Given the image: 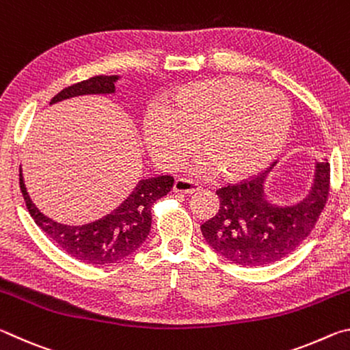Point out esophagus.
Wrapping results in <instances>:
<instances>
[{
  "label": "esophagus",
  "instance_id": "esophagus-1",
  "mask_svg": "<svg viewBox=\"0 0 350 350\" xmlns=\"http://www.w3.org/2000/svg\"><path fill=\"white\" fill-rule=\"evenodd\" d=\"M200 185L198 182L191 179H187V177H179L174 182V191L176 193H183V194H191L194 191H199Z\"/></svg>",
  "mask_w": 350,
  "mask_h": 350
}]
</instances>
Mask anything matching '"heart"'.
<instances>
[{"label": "heart", "mask_w": 350, "mask_h": 350, "mask_svg": "<svg viewBox=\"0 0 350 350\" xmlns=\"http://www.w3.org/2000/svg\"><path fill=\"white\" fill-rule=\"evenodd\" d=\"M292 109L282 94L256 81L225 77L189 83L173 96L170 108L150 105L145 139L152 156L179 168L196 151L206 152L198 171L222 170L230 179L259 173L280 154L290 131Z\"/></svg>", "instance_id": "obj_1"}]
</instances>
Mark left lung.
Here are the masks:
<instances>
[{"label": "left lung", "instance_id": "8db88e82", "mask_svg": "<svg viewBox=\"0 0 350 350\" xmlns=\"http://www.w3.org/2000/svg\"><path fill=\"white\" fill-rule=\"evenodd\" d=\"M276 165L252 179L219 188V211L200 225L213 250L242 267L267 265L292 253L315 227L329 198L330 165H315L310 191L295 205L269 200L264 183Z\"/></svg>", "mask_w": 350, "mask_h": 350}]
</instances>
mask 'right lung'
<instances>
[{
	"instance_id": "obj_1",
	"label": "right lung",
	"mask_w": 350,
	"mask_h": 350,
	"mask_svg": "<svg viewBox=\"0 0 350 350\" xmlns=\"http://www.w3.org/2000/svg\"><path fill=\"white\" fill-rule=\"evenodd\" d=\"M117 75H96L64 88L52 103L86 94H114ZM174 177L140 180L133 193L109 215L85 225H64L44 216L29 198L20 170V188L35 224L70 256L85 264L106 265L125 259L144 244L151 230V206L171 191Z\"/></svg>"
}]
</instances>
